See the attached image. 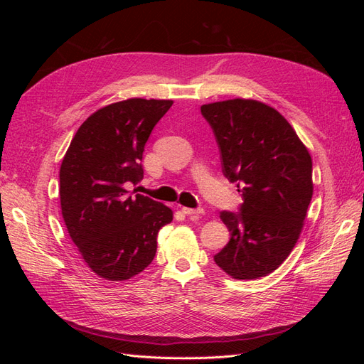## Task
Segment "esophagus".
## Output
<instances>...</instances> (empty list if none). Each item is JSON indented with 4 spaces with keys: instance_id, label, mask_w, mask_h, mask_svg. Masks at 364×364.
<instances>
[{
    "instance_id": "obj_1",
    "label": "esophagus",
    "mask_w": 364,
    "mask_h": 364,
    "mask_svg": "<svg viewBox=\"0 0 364 364\" xmlns=\"http://www.w3.org/2000/svg\"><path fill=\"white\" fill-rule=\"evenodd\" d=\"M182 213L185 215H199L203 213V209H196V208H188V206H182Z\"/></svg>"
}]
</instances>
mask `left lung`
<instances>
[{
    "instance_id": "1",
    "label": "left lung",
    "mask_w": 364,
    "mask_h": 364,
    "mask_svg": "<svg viewBox=\"0 0 364 364\" xmlns=\"http://www.w3.org/2000/svg\"><path fill=\"white\" fill-rule=\"evenodd\" d=\"M200 111L214 130L223 174L243 193L240 214L220 213L230 240L214 261L235 279L267 277L302 232L313 197L310 151L289 121L262 102L234 98Z\"/></svg>"
}]
</instances>
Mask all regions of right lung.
<instances>
[{
	"label": "right lung",
	"mask_w": 364,
	"mask_h": 364,
	"mask_svg": "<svg viewBox=\"0 0 364 364\" xmlns=\"http://www.w3.org/2000/svg\"><path fill=\"white\" fill-rule=\"evenodd\" d=\"M173 100L129 98L98 109L75 132L60 165V208L73 243L95 274L127 281L155 258L173 211L126 190L142 178V151Z\"/></svg>",
	"instance_id": "1"
}]
</instances>
